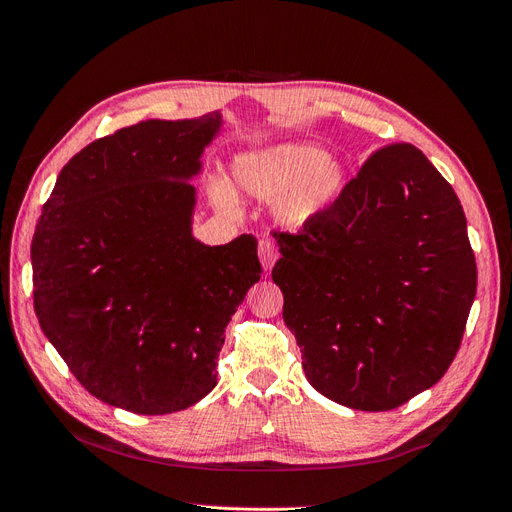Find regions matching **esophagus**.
I'll return each mask as SVG.
<instances>
[{
  "label": "esophagus",
  "mask_w": 512,
  "mask_h": 512,
  "mask_svg": "<svg viewBox=\"0 0 512 512\" xmlns=\"http://www.w3.org/2000/svg\"><path fill=\"white\" fill-rule=\"evenodd\" d=\"M258 256H260L262 267L271 269L275 265V260L280 258V252H277V247L271 239H260L258 241Z\"/></svg>",
  "instance_id": "1"
}]
</instances>
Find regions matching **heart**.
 Returning a JSON list of instances; mask_svg holds the SVG:
<instances>
[{
	"mask_svg": "<svg viewBox=\"0 0 512 512\" xmlns=\"http://www.w3.org/2000/svg\"><path fill=\"white\" fill-rule=\"evenodd\" d=\"M239 190L256 198H275V218L301 228L327 213L346 188L342 162L305 143H286L243 156L235 164ZM218 203H230L226 185L215 183Z\"/></svg>",
	"mask_w": 512,
	"mask_h": 512,
	"instance_id": "1",
	"label": "heart"
}]
</instances>
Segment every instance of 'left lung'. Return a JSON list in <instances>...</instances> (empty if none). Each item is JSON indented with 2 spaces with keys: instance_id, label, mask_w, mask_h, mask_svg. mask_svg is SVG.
<instances>
[{
  "instance_id": "left-lung-1",
  "label": "left lung",
  "mask_w": 512,
  "mask_h": 512,
  "mask_svg": "<svg viewBox=\"0 0 512 512\" xmlns=\"http://www.w3.org/2000/svg\"><path fill=\"white\" fill-rule=\"evenodd\" d=\"M275 239L284 322L320 395L384 412L446 374L476 297V260L459 198L421 149L369 153L327 213Z\"/></svg>"
}]
</instances>
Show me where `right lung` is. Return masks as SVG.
Here are the masks:
<instances>
[{
  "label": "right lung",
  "mask_w": 512,
  "mask_h": 512,
  "mask_svg": "<svg viewBox=\"0 0 512 512\" xmlns=\"http://www.w3.org/2000/svg\"><path fill=\"white\" fill-rule=\"evenodd\" d=\"M220 115L149 119L61 168L32 241L34 309L85 391L134 414L194 406L218 384L224 331L262 275L258 241L192 237L200 153Z\"/></svg>",
  "instance_id": "right-lung-1"
}]
</instances>
